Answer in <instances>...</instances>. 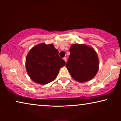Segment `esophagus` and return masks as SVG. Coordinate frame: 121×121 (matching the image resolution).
I'll list each match as a JSON object with an SVG mask.
<instances>
[{"instance_id": "34e87169", "label": "esophagus", "mask_w": 121, "mask_h": 121, "mask_svg": "<svg viewBox=\"0 0 121 121\" xmlns=\"http://www.w3.org/2000/svg\"><path fill=\"white\" fill-rule=\"evenodd\" d=\"M63 59L64 60H65V62H67V57H64L63 58Z\"/></svg>"}]
</instances>
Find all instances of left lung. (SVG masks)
<instances>
[{
	"label": "left lung",
	"instance_id": "left-lung-1",
	"mask_svg": "<svg viewBox=\"0 0 121 121\" xmlns=\"http://www.w3.org/2000/svg\"><path fill=\"white\" fill-rule=\"evenodd\" d=\"M70 54L66 67L74 80L84 82L95 77L99 62L95 51L85 44H74L69 49Z\"/></svg>",
	"mask_w": 121,
	"mask_h": 121
}]
</instances>
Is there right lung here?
Instances as JSON below:
<instances>
[{
    "mask_svg": "<svg viewBox=\"0 0 121 121\" xmlns=\"http://www.w3.org/2000/svg\"><path fill=\"white\" fill-rule=\"evenodd\" d=\"M65 65L53 44H39L28 53L26 68L29 77L36 83L47 84L56 78L59 69Z\"/></svg>",
    "mask_w": 121,
    "mask_h": 121,
    "instance_id": "1",
    "label": "right lung"
}]
</instances>
